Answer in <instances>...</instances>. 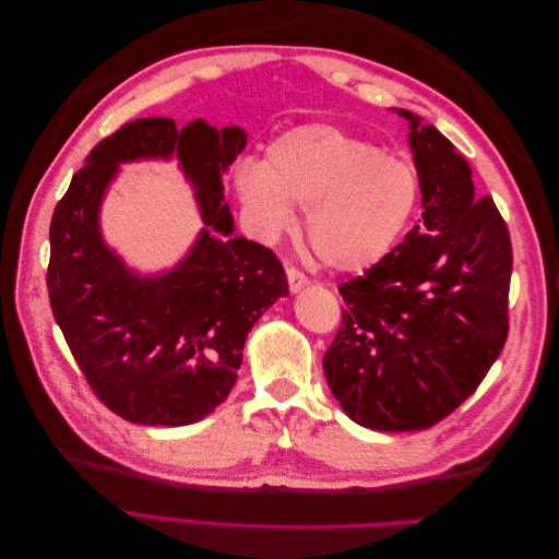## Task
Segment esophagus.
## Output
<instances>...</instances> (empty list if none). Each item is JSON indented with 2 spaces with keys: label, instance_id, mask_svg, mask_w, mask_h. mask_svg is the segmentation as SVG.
Returning a JSON list of instances; mask_svg holds the SVG:
<instances>
[{
  "label": "esophagus",
  "instance_id": "34e87169",
  "mask_svg": "<svg viewBox=\"0 0 559 559\" xmlns=\"http://www.w3.org/2000/svg\"><path fill=\"white\" fill-rule=\"evenodd\" d=\"M286 280H289V292L292 294H298V292H302L306 289V286L310 284V280L302 275V273H298L296 267H286Z\"/></svg>",
  "mask_w": 559,
  "mask_h": 559
}]
</instances>
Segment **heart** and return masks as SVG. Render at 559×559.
Returning a JSON list of instances; mask_svg holds the SVG:
<instances>
[{
  "instance_id": "1",
  "label": "heart",
  "mask_w": 559,
  "mask_h": 559,
  "mask_svg": "<svg viewBox=\"0 0 559 559\" xmlns=\"http://www.w3.org/2000/svg\"><path fill=\"white\" fill-rule=\"evenodd\" d=\"M235 191L265 238L294 228V205L306 210L317 257L337 273H361L401 240L417 202V177L378 144L314 123L270 142L263 165H240Z\"/></svg>"
}]
</instances>
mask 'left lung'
Segmentation results:
<instances>
[{
    "label": "left lung",
    "instance_id": "obj_1",
    "mask_svg": "<svg viewBox=\"0 0 559 559\" xmlns=\"http://www.w3.org/2000/svg\"><path fill=\"white\" fill-rule=\"evenodd\" d=\"M421 224L345 282L343 326L324 357L333 396L376 431H419L462 405L509 335V228L478 200L464 156L408 109Z\"/></svg>",
    "mask_w": 559,
    "mask_h": 559
}]
</instances>
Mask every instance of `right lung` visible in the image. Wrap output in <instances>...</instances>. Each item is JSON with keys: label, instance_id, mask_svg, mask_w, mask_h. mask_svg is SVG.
I'll return each instance as SVG.
<instances>
[{"label": "right lung", "instance_id": "add662e5", "mask_svg": "<svg viewBox=\"0 0 559 559\" xmlns=\"http://www.w3.org/2000/svg\"><path fill=\"white\" fill-rule=\"evenodd\" d=\"M247 144L238 126L140 118L99 142L50 222L48 298L97 399L134 425L183 427L214 413L238 380L247 333L289 284L275 253L235 235L224 181ZM177 159L203 228L160 274L130 269L98 212L120 165Z\"/></svg>", "mask_w": 559, "mask_h": 559}]
</instances>
